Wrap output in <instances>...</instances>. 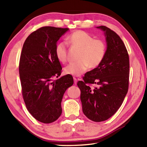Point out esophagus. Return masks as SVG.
I'll return each instance as SVG.
<instances>
[{
    "instance_id": "34e87169",
    "label": "esophagus",
    "mask_w": 147,
    "mask_h": 147,
    "mask_svg": "<svg viewBox=\"0 0 147 147\" xmlns=\"http://www.w3.org/2000/svg\"><path fill=\"white\" fill-rule=\"evenodd\" d=\"M73 80H74V83L75 84V85H76V84H77V82H78L77 79L75 77H73Z\"/></svg>"
}]
</instances>
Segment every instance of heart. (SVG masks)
I'll list each match as a JSON object with an SVG mask.
<instances>
[{
    "label": "heart",
    "instance_id": "1",
    "mask_svg": "<svg viewBox=\"0 0 147 147\" xmlns=\"http://www.w3.org/2000/svg\"><path fill=\"white\" fill-rule=\"evenodd\" d=\"M66 41L73 47L80 49L78 55L79 61L71 62L64 68V73L72 76H80L89 66L95 67L104 60L107 46L102 40L94 39L90 34L81 30L72 33L67 36ZM55 56L58 60L65 63L67 60L66 43L59 42L55 48Z\"/></svg>",
    "mask_w": 147,
    "mask_h": 147
}]
</instances>
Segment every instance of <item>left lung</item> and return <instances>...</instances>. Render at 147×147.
I'll list each match as a JSON object with an SVG mask.
<instances>
[{"label":"left lung","mask_w":147,"mask_h":147,"mask_svg":"<svg viewBox=\"0 0 147 147\" xmlns=\"http://www.w3.org/2000/svg\"><path fill=\"white\" fill-rule=\"evenodd\" d=\"M96 28L104 32L107 45L105 57L77 85L84 114L93 121L101 122L112 117L123 104L128 90L129 60L116 33L105 26Z\"/></svg>","instance_id":"left-lung-1"}]
</instances>
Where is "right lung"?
Wrapping results in <instances>:
<instances>
[{"label":"right lung","mask_w":147,"mask_h":147,"mask_svg":"<svg viewBox=\"0 0 147 147\" xmlns=\"http://www.w3.org/2000/svg\"><path fill=\"white\" fill-rule=\"evenodd\" d=\"M68 30L42 27L27 37L22 49L19 65L22 95L28 111L43 123H53L60 117L62 97L74 83L70 74L53 80L62 73L55 46Z\"/></svg>","instance_id":"right-lung-1"}]
</instances>
